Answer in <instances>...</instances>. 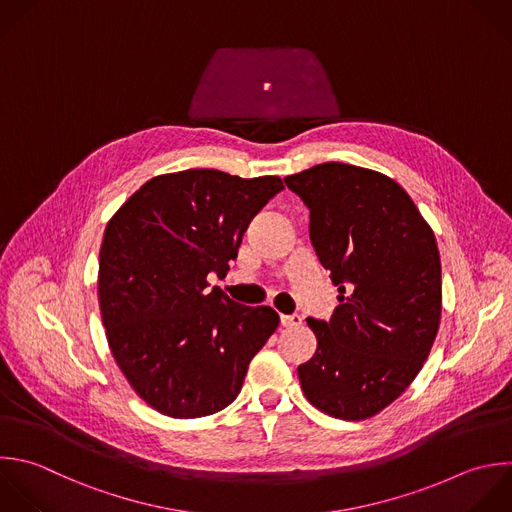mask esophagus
<instances>
[{"label": "esophagus", "mask_w": 512, "mask_h": 512, "mask_svg": "<svg viewBox=\"0 0 512 512\" xmlns=\"http://www.w3.org/2000/svg\"><path fill=\"white\" fill-rule=\"evenodd\" d=\"M280 322L284 328H298L302 324V318L298 314H282Z\"/></svg>", "instance_id": "34e87169"}]
</instances>
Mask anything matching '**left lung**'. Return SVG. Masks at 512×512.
<instances>
[{"mask_svg": "<svg viewBox=\"0 0 512 512\" xmlns=\"http://www.w3.org/2000/svg\"><path fill=\"white\" fill-rule=\"evenodd\" d=\"M310 208V240L338 286L330 322L306 318L314 356L298 366L312 406L366 420L416 378L434 344L440 256L432 228L392 178L326 162L284 178Z\"/></svg>", "mask_w": 512, "mask_h": 512, "instance_id": "1", "label": "left lung"}]
</instances>
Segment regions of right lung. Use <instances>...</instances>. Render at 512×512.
<instances>
[{
    "mask_svg": "<svg viewBox=\"0 0 512 512\" xmlns=\"http://www.w3.org/2000/svg\"><path fill=\"white\" fill-rule=\"evenodd\" d=\"M284 188L192 168L162 174L110 218L98 300L112 356L134 392L172 418H200L240 392L250 360L278 328L270 306H242L208 274H226L242 236Z\"/></svg>",
    "mask_w": 512,
    "mask_h": 512,
    "instance_id": "right-lung-1",
    "label": "right lung"
}]
</instances>
